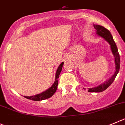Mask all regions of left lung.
I'll return each mask as SVG.
<instances>
[{
    "instance_id": "obj_1",
    "label": "left lung",
    "mask_w": 125,
    "mask_h": 125,
    "mask_svg": "<svg viewBox=\"0 0 125 125\" xmlns=\"http://www.w3.org/2000/svg\"><path fill=\"white\" fill-rule=\"evenodd\" d=\"M93 27L96 29V34L102 37L105 40H106L111 46V51L114 55V62H115V65H116V69H115L116 71L111 78H109L107 81H105L104 83H103L102 84L98 86L88 88L89 92H102L106 90L108 87L113 83L114 80L116 78V75H118L119 71V67H120V57H119V54L118 53V48L116 46V43L114 41L113 36L111 35V32L109 31V30L105 29V27L98 25H93Z\"/></svg>"
}]
</instances>
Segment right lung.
Returning a JSON list of instances; mask_svg holds the SVG:
<instances>
[{"mask_svg":"<svg viewBox=\"0 0 125 125\" xmlns=\"http://www.w3.org/2000/svg\"><path fill=\"white\" fill-rule=\"evenodd\" d=\"M63 63H64L62 62L60 63V65H59V67H58L56 72V75H55V80H54V82L53 85L51 86L50 88H48L47 90L39 93V94L34 95V96H24V97L26 98H28V99H30V100H34V101H40V100H45V99L49 98L53 96L54 94V93L56 92V90H57L58 84V77H59V75L60 74V72L62 71V69Z\"/></svg>","mask_w":125,"mask_h":125,"instance_id":"right-lung-1","label":"right lung"}]
</instances>
